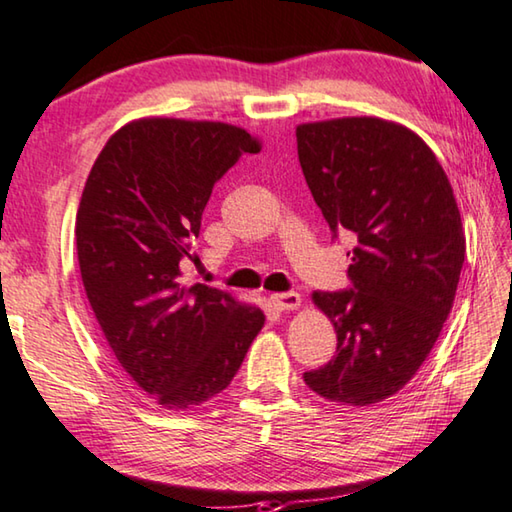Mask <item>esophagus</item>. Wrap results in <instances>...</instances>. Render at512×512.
<instances>
[{
	"label": "esophagus",
	"instance_id": "obj_1",
	"mask_svg": "<svg viewBox=\"0 0 512 512\" xmlns=\"http://www.w3.org/2000/svg\"><path fill=\"white\" fill-rule=\"evenodd\" d=\"M270 304L276 311H295V308L301 306V297L297 292H276V295L270 297Z\"/></svg>",
	"mask_w": 512,
	"mask_h": 512
}]
</instances>
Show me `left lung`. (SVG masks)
Segmentation results:
<instances>
[{"label": "left lung", "mask_w": 512, "mask_h": 512, "mask_svg": "<svg viewBox=\"0 0 512 512\" xmlns=\"http://www.w3.org/2000/svg\"><path fill=\"white\" fill-rule=\"evenodd\" d=\"M297 154L326 224L351 233V288L313 292L338 354L304 372L317 395L370 406L399 392L431 354L465 261L454 190L429 145L379 117L297 127Z\"/></svg>", "instance_id": "1"}]
</instances>
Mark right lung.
I'll return each mask as SVG.
<instances>
[{"instance_id":"obj_1","label":"right lung","mask_w":512,"mask_h":512,"mask_svg":"<svg viewBox=\"0 0 512 512\" xmlns=\"http://www.w3.org/2000/svg\"><path fill=\"white\" fill-rule=\"evenodd\" d=\"M261 145L222 122L145 117L115 131L77 211L83 288L117 363L167 410L222 392L263 329L261 308L186 286L213 186Z\"/></svg>"}]
</instances>
